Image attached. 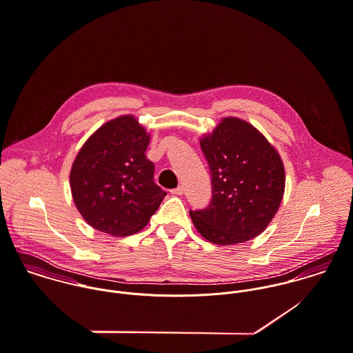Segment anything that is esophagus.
<instances>
[{
  "mask_svg": "<svg viewBox=\"0 0 353 353\" xmlns=\"http://www.w3.org/2000/svg\"><path fill=\"white\" fill-rule=\"evenodd\" d=\"M184 191H185V190H184V187H183V185H179V187H177V188H174V190H172V191H170V192H172V194H173V195H184Z\"/></svg>",
  "mask_w": 353,
  "mask_h": 353,
  "instance_id": "esophagus-1",
  "label": "esophagus"
}]
</instances>
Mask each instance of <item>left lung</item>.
<instances>
[{
    "label": "left lung",
    "instance_id": "left-lung-1",
    "mask_svg": "<svg viewBox=\"0 0 353 353\" xmlns=\"http://www.w3.org/2000/svg\"><path fill=\"white\" fill-rule=\"evenodd\" d=\"M200 148L211 172L212 197L205 208L190 211L197 232L216 245L261 234L284 194V166L276 149L238 118L222 119Z\"/></svg>",
    "mask_w": 353,
    "mask_h": 353
}]
</instances>
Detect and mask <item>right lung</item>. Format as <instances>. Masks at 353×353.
I'll use <instances>...</instances> for the list:
<instances>
[{"label": "right lung", "mask_w": 353, "mask_h": 353, "mask_svg": "<svg viewBox=\"0 0 353 353\" xmlns=\"http://www.w3.org/2000/svg\"><path fill=\"white\" fill-rule=\"evenodd\" d=\"M150 137L131 115L103 124L81 148L70 188L82 218L96 230L124 236L142 230L166 192L146 158Z\"/></svg>", "instance_id": "right-lung-1"}]
</instances>
